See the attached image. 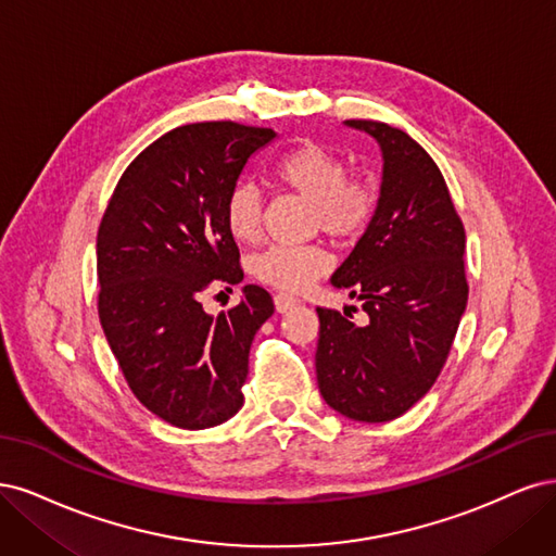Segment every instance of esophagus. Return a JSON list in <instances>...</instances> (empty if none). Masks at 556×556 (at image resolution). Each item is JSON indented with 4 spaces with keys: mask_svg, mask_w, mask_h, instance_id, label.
<instances>
[{
    "mask_svg": "<svg viewBox=\"0 0 556 556\" xmlns=\"http://www.w3.org/2000/svg\"><path fill=\"white\" fill-rule=\"evenodd\" d=\"M298 304V298H293V295H286V293H277L275 295V309L279 312V314H286V312H291L293 307Z\"/></svg>",
    "mask_w": 556,
    "mask_h": 556,
    "instance_id": "esophagus-1",
    "label": "esophagus"
}]
</instances>
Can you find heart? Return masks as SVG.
<instances>
[{"mask_svg": "<svg viewBox=\"0 0 556 556\" xmlns=\"http://www.w3.org/2000/svg\"><path fill=\"white\" fill-rule=\"evenodd\" d=\"M275 180L312 203V226L324 230L337 242H357L379 212V187L367 175H349L346 161L318 142L286 152L275 164ZM224 224L232 240L254 242L263 226L261 191L240 182L232 187L224 203ZM332 265L330 254L318 244L304 247H267L249 261L252 275L279 291H304Z\"/></svg>", "mask_w": 556, "mask_h": 556, "instance_id": "heart-1", "label": "heart"}]
</instances>
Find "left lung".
Here are the masks:
<instances>
[{
  "instance_id": "8db88e82",
  "label": "left lung",
  "mask_w": 556,
  "mask_h": 556,
  "mask_svg": "<svg viewBox=\"0 0 556 556\" xmlns=\"http://www.w3.org/2000/svg\"><path fill=\"white\" fill-rule=\"evenodd\" d=\"M383 152L376 219L332 283L363 300L367 326L316 307V379L324 400L363 422L395 420L427 395L467 309L464 224L434 159L402 129L349 119Z\"/></svg>"
}]
</instances>
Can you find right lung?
Here are the masks:
<instances>
[{
  "mask_svg": "<svg viewBox=\"0 0 556 556\" xmlns=\"http://www.w3.org/2000/svg\"><path fill=\"white\" fill-rule=\"evenodd\" d=\"M273 129L238 122L185 124L122 173L99 224V320L138 402L182 429L214 427L242 406L249 349L275 304L261 286L219 316L212 286L242 281L224 224L228 191Z\"/></svg>",
  "mask_w": 556,
  "mask_h": 556,
  "instance_id": "1",
  "label": "right lung"
}]
</instances>
